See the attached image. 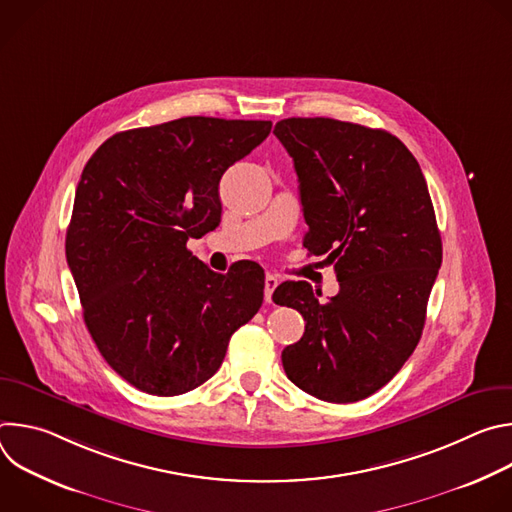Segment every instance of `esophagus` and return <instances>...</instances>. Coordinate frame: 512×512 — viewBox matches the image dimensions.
Here are the masks:
<instances>
[{
  "instance_id": "34e87169",
  "label": "esophagus",
  "mask_w": 512,
  "mask_h": 512,
  "mask_svg": "<svg viewBox=\"0 0 512 512\" xmlns=\"http://www.w3.org/2000/svg\"><path fill=\"white\" fill-rule=\"evenodd\" d=\"M277 285H279V277L273 275V273H267L265 275V302L267 304H271V296H273V291H275Z\"/></svg>"
}]
</instances>
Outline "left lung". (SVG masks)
<instances>
[{"label":"left lung","instance_id":"8db88e82","mask_svg":"<svg viewBox=\"0 0 512 512\" xmlns=\"http://www.w3.org/2000/svg\"><path fill=\"white\" fill-rule=\"evenodd\" d=\"M275 137L294 158L308 233L328 255L340 291L328 302L308 281L273 291L306 320L281 352L287 379L328 403H354L385 387L415 350L442 265V237L427 182L403 141L330 117H289Z\"/></svg>","mask_w":512,"mask_h":512}]
</instances>
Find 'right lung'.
Returning <instances> with one entry per match:
<instances>
[{"instance_id":"right-lung-1","label":"right lung","mask_w":512,"mask_h":512,"mask_svg":"<svg viewBox=\"0 0 512 512\" xmlns=\"http://www.w3.org/2000/svg\"><path fill=\"white\" fill-rule=\"evenodd\" d=\"M269 131L271 121L182 117L115 133L87 162L66 261L99 352L135 389H196L259 312L257 263L214 273L186 243L221 223L223 174Z\"/></svg>"}]
</instances>
